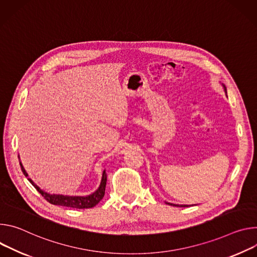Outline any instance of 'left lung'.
I'll return each mask as SVG.
<instances>
[{
	"instance_id": "1",
	"label": "left lung",
	"mask_w": 257,
	"mask_h": 257,
	"mask_svg": "<svg viewBox=\"0 0 257 257\" xmlns=\"http://www.w3.org/2000/svg\"><path fill=\"white\" fill-rule=\"evenodd\" d=\"M221 85L223 87V90H224V93L226 94V88H225V85L224 84H222L221 83ZM166 204H168V205H173V206H177V207H188L189 205H179V204H174V203H169V202H165Z\"/></svg>"
}]
</instances>
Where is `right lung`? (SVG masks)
<instances>
[{
	"mask_svg": "<svg viewBox=\"0 0 257 257\" xmlns=\"http://www.w3.org/2000/svg\"><path fill=\"white\" fill-rule=\"evenodd\" d=\"M20 166H21L22 173L27 178V180L31 182V184L38 190V192H40L42 194V196L51 204L61 205V206H66V207H71V208H77V209H85V208H92V207L96 206L104 197L106 182H107L106 170H103L100 186L94 193L87 195V196H69V195H62V194H50V193L46 192L45 190H42L31 178H28V174L24 169L21 161H20Z\"/></svg>",
	"mask_w": 257,
	"mask_h": 257,
	"instance_id": "add662e5",
	"label": "right lung"
}]
</instances>
